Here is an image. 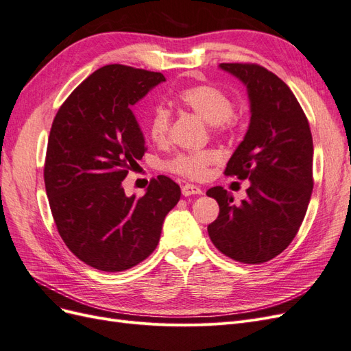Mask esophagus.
Instances as JSON below:
<instances>
[{
	"mask_svg": "<svg viewBox=\"0 0 351 351\" xmlns=\"http://www.w3.org/2000/svg\"><path fill=\"white\" fill-rule=\"evenodd\" d=\"M182 193L183 196H192V195H202V189L195 186V184H189L186 183L183 187H182Z\"/></svg>",
	"mask_w": 351,
	"mask_h": 351,
	"instance_id": "obj_1",
	"label": "esophagus"
}]
</instances>
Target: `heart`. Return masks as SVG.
<instances>
[{
  "mask_svg": "<svg viewBox=\"0 0 351 351\" xmlns=\"http://www.w3.org/2000/svg\"><path fill=\"white\" fill-rule=\"evenodd\" d=\"M178 101L190 111L202 117L206 123L215 127L217 132H227L234 124L232 102L214 84H195L178 93ZM173 115L168 108L158 105L154 108L149 120V134L156 143L168 141L171 130ZM214 162V154L209 151L202 152H182L169 159L165 167L178 176L190 180H200L206 176L208 167Z\"/></svg>",
  "mask_w": 351,
  "mask_h": 351,
  "instance_id": "1",
  "label": "heart"
}]
</instances>
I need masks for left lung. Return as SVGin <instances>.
<instances>
[{
	"mask_svg": "<svg viewBox=\"0 0 351 351\" xmlns=\"http://www.w3.org/2000/svg\"><path fill=\"white\" fill-rule=\"evenodd\" d=\"M247 88L250 124L231 155L226 176L250 180L247 197L234 204L224 187L209 189L218 218L208 226L214 246L241 263H263L287 249L299 231L313 189L309 121L290 88L250 62H222Z\"/></svg>",
	"mask_w": 351,
	"mask_h": 351,
	"instance_id": "1",
	"label": "left lung"
}]
</instances>
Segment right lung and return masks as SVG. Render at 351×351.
Masks as SVG:
<instances>
[{
  "mask_svg": "<svg viewBox=\"0 0 351 351\" xmlns=\"http://www.w3.org/2000/svg\"><path fill=\"white\" fill-rule=\"evenodd\" d=\"M162 82L161 73L104 66L70 93L52 121L44 168L49 208L66 246L95 269L120 272L149 256L182 195L165 176L142 197L123 187L146 151L132 107Z\"/></svg>",
  "mask_w": 351,
  "mask_h": 351,
  "instance_id": "add662e5",
  "label": "right lung"
}]
</instances>
